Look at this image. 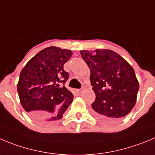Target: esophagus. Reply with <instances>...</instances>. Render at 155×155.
I'll return each instance as SVG.
<instances>
[{
    "mask_svg": "<svg viewBox=\"0 0 155 155\" xmlns=\"http://www.w3.org/2000/svg\"><path fill=\"white\" fill-rule=\"evenodd\" d=\"M82 91H83V90H82V89H78V90H77V92H79V94H81V93H82Z\"/></svg>",
    "mask_w": 155,
    "mask_h": 155,
    "instance_id": "34e87169",
    "label": "esophagus"
}]
</instances>
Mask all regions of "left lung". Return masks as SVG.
<instances>
[{"mask_svg":"<svg viewBox=\"0 0 155 155\" xmlns=\"http://www.w3.org/2000/svg\"><path fill=\"white\" fill-rule=\"evenodd\" d=\"M90 69V81L95 100L92 114L104 122H115L134 108L139 82L132 66L111 50H81Z\"/></svg>","mask_w":155,"mask_h":155,"instance_id":"8db88e82","label":"left lung"}]
</instances>
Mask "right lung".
I'll return each instance as SVG.
<instances>
[{
    "instance_id": "right-lung-1",
    "label": "right lung",
    "mask_w": 155,
    "mask_h": 155,
    "mask_svg": "<svg viewBox=\"0 0 155 155\" xmlns=\"http://www.w3.org/2000/svg\"><path fill=\"white\" fill-rule=\"evenodd\" d=\"M73 52L57 47L43 49L22 69L17 83L20 102L30 118L40 124L63 118L73 95L62 83L69 78L63 65Z\"/></svg>"
}]
</instances>
